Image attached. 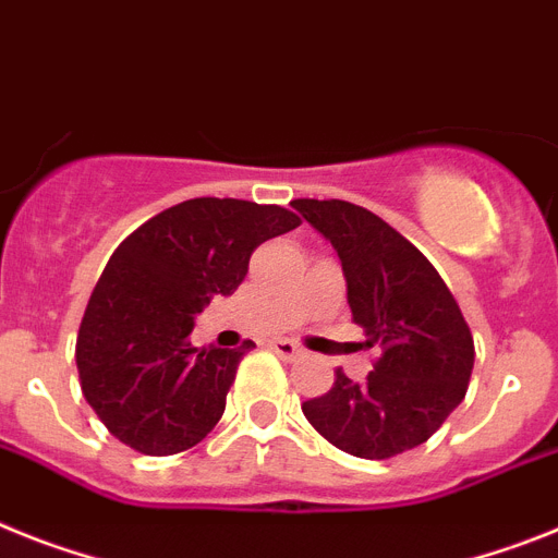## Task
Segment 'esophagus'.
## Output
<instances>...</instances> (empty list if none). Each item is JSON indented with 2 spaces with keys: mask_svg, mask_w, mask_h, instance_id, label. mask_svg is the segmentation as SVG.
Instances as JSON below:
<instances>
[{
  "mask_svg": "<svg viewBox=\"0 0 558 558\" xmlns=\"http://www.w3.org/2000/svg\"><path fill=\"white\" fill-rule=\"evenodd\" d=\"M269 349L275 351L278 357H283V360H298V357H303V349H298V345H294L292 340H271Z\"/></svg>",
  "mask_w": 558,
  "mask_h": 558,
  "instance_id": "esophagus-1",
  "label": "esophagus"
}]
</instances>
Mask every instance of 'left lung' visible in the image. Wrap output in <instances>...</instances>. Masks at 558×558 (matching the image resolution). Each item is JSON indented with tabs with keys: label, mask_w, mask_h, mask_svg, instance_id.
<instances>
[{
	"label": "left lung",
	"mask_w": 558,
	"mask_h": 558,
	"mask_svg": "<svg viewBox=\"0 0 558 558\" xmlns=\"http://www.w3.org/2000/svg\"><path fill=\"white\" fill-rule=\"evenodd\" d=\"M292 207L337 250L351 320L380 357L366 383L343 368L303 414L335 448L388 460L423 446L462 402L474 372V337L460 303L428 257L380 215L349 201L298 198Z\"/></svg>",
	"instance_id": "1"
}]
</instances>
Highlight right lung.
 Segmentation results:
<instances>
[{"label": "right lung", "mask_w": 558, "mask_h": 558, "mask_svg": "<svg viewBox=\"0 0 558 558\" xmlns=\"http://www.w3.org/2000/svg\"><path fill=\"white\" fill-rule=\"evenodd\" d=\"M301 218L278 204L192 198L130 232L84 308L76 366L84 400L112 437L147 457L198 446L227 409L252 349H195V315L232 294L252 252Z\"/></svg>", "instance_id": "obj_1"}]
</instances>
